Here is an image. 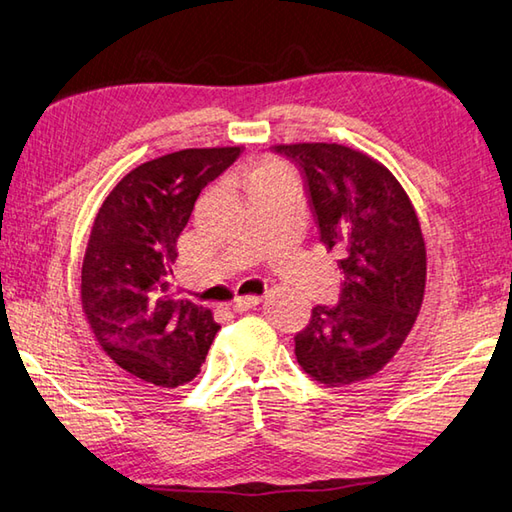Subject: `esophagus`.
Returning a JSON list of instances; mask_svg holds the SVG:
<instances>
[{
	"mask_svg": "<svg viewBox=\"0 0 512 512\" xmlns=\"http://www.w3.org/2000/svg\"><path fill=\"white\" fill-rule=\"evenodd\" d=\"M257 304H259L257 295H244V297H235V300H232V304H230V309L235 313H244V311L255 309Z\"/></svg>",
	"mask_w": 512,
	"mask_h": 512,
	"instance_id": "1",
	"label": "esophagus"
}]
</instances>
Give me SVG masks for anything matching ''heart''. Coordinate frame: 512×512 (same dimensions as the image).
Here are the masks:
<instances>
[{"label":"heart","mask_w":512,"mask_h":512,"mask_svg":"<svg viewBox=\"0 0 512 512\" xmlns=\"http://www.w3.org/2000/svg\"><path fill=\"white\" fill-rule=\"evenodd\" d=\"M241 185H244V190L248 194L275 188V185H291V172H288L282 163L264 161L244 172V176H241Z\"/></svg>","instance_id":"heart-1"}]
</instances>
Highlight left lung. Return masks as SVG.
Masks as SVG:
<instances>
[{"label":"left lung","mask_w":512,"mask_h":512,"mask_svg":"<svg viewBox=\"0 0 512 512\" xmlns=\"http://www.w3.org/2000/svg\"><path fill=\"white\" fill-rule=\"evenodd\" d=\"M302 176L320 244L342 275L336 304H315L295 336L306 374L338 387L383 369L410 333L425 291V244L392 172L336 143L275 145Z\"/></svg>","instance_id":"8db88e82"}]
</instances>
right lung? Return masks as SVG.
Masks as SVG:
<instances>
[{"label":"right lung","mask_w":512,"mask_h":512,"mask_svg":"<svg viewBox=\"0 0 512 512\" xmlns=\"http://www.w3.org/2000/svg\"><path fill=\"white\" fill-rule=\"evenodd\" d=\"M239 154L241 147L181 150L138 165L94 221L82 262V306L102 351L145 383H190L217 336L208 309L167 295V277L199 194Z\"/></svg>","instance_id":"add662e5"}]
</instances>
